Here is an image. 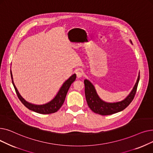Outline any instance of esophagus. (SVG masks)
<instances>
[{"label":"esophagus","instance_id":"obj_1","mask_svg":"<svg viewBox=\"0 0 153 153\" xmlns=\"http://www.w3.org/2000/svg\"><path fill=\"white\" fill-rule=\"evenodd\" d=\"M83 76V72L81 71H77L76 72V76L77 78H81Z\"/></svg>","mask_w":153,"mask_h":153}]
</instances>
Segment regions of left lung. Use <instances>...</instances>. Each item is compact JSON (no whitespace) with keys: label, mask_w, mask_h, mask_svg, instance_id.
<instances>
[{"label":"left lung","mask_w":153,"mask_h":153,"mask_svg":"<svg viewBox=\"0 0 153 153\" xmlns=\"http://www.w3.org/2000/svg\"><path fill=\"white\" fill-rule=\"evenodd\" d=\"M140 75L133 89L125 100L117 103H107L99 97L94 85L88 80L85 79V95L87 105L94 113L101 115H108L121 111L129 105L133 100L137 90Z\"/></svg>","instance_id":"8db88e82"}]
</instances>
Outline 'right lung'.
<instances>
[{
    "instance_id": "right-lung-1",
    "label": "right lung",
    "mask_w": 153,
    "mask_h": 153,
    "mask_svg": "<svg viewBox=\"0 0 153 153\" xmlns=\"http://www.w3.org/2000/svg\"><path fill=\"white\" fill-rule=\"evenodd\" d=\"M10 74H11V77L12 78L11 72H10ZM76 78V75L75 74L71 76L67 80V81L63 84L59 91L58 92V94L56 95V97L54 98V99H53L49 103L45 104V105H33V104H31V103L26 102L19 94L17 89H16V87L13 82V81H12V84L13 85L14 89L15 90L16 94H17V95L18 98L21 101V102L27 108H28L30 110L35 111V112H36V113H38V114H50L55 113V112L57 111L61 107L64 100H65L66 96L68 91L69 89V87H70L71 84L75 81Z\"/></svg>"
}]
</instances>
